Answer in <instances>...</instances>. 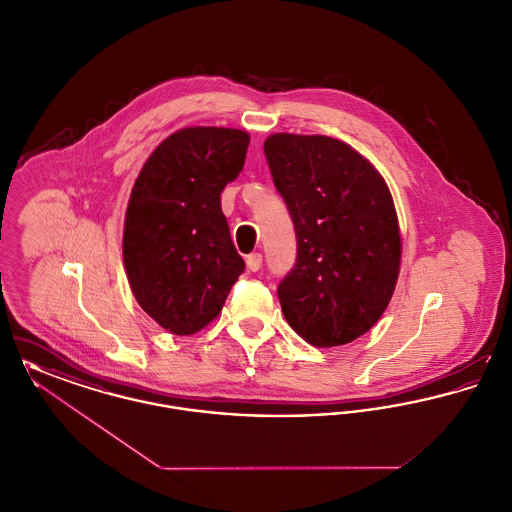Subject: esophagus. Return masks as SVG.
I'll list each match as a JSON object with an SVG mask.
<instances>
[{
	"instance_id": "1",
	"label": "esophagus",
	"mask_w": 512,
	"mask_h": 512,
	"mask_svg": "<svg viewBox=\"0 0 512 512\" xmlns=\"http://www.w3.org/2000/svg\"><path fill=\"white\" fill-rule=\"evenodd\" d=\"M245 263H247V268H249L251 272H257L259 268L263 267V255H261V253H249V255L245 257Z\"/></svg>"
}]
</instances>
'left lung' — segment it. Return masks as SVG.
<instances>
[{"label":"left lung","instance_id":"1","mask_svg":"<svg viewBox=\"0 0 512 512\" xmlns=\"http://www.w3.org/2000/svg\"><path fill=\"white\" fill-rule=\"evenodd\" d=\"M265 155L297 240L295 265L278 286L284 317L315 347L361 338L386 311L401 261L384 178L328 136L272 134Z\"/></svg>","mask_w":512,"mask_h":512}]
</instances>
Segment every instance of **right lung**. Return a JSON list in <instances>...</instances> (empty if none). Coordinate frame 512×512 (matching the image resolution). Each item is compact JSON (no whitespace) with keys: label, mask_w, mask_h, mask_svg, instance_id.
Instances as JSON below:
<instances>
[{"label":"right lung","mask_w":512,"mask_h":512,"mask_svg":"<svg viewBox=\"0 0 512 512\" xmlns=\"http://www.w3.org/2000/svg\"><path fill=\"white\" fill-rule=\"evenodd\" d=\"M247 132L192 126L157 147L132 188L122 259L136 301L159 326L190 336L217 317L245 270L220 209L244 169Z\"/></svg>","instance_id":"obj_1"}]
</instances>
